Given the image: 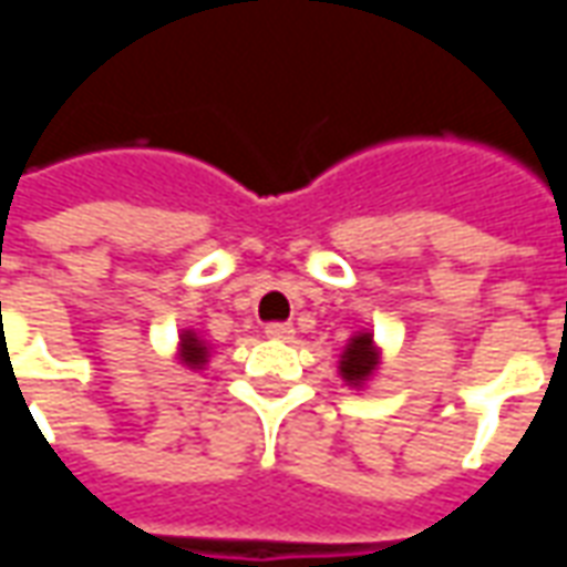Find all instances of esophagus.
I'll return each instance as SVG.
<instances>
[{"label": "esophagus", "instance_id": "esophagus-1", "mask_svg": "<svg viewBox=\"0 0 567 567\" xmlns=\"http://www.w3.org/2000/svg\"><path fill=\"white\" fill-rule=\"evenodd\" d=\"M267 337H270V340H291V337H295V328H291L288 321H270V324H267Z\"/></svg>", "mask_w": 567, "mask_h": 567}]
</instances>
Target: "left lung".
<instances>
[{
  "label": "left lung",
  "mask_w": 567,
  "mask_h": 567,
  "mask_svg": "<svg viewBox=\"0 0 567 567\" xmlns=\"http://www.w3.org/2000/svg\"><path fill=\"white\" fill-rule=\"evenodd\" d=\"M377 368V352H373V340L370 333H361L352 343L346 346L343 361H340V373H343L349 382L368 380L370 373Z\"/></svg>",
  "instance_id": "1"
}]
</instances>
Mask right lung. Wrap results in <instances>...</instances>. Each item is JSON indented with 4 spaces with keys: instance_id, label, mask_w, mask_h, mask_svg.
<instances>
[{
    "instance_id": "obj_1",
    "label": "right lung",
    "mask_w": 567,
    "mask_h": 567,
    "mask_svg": "<svg viewBox=\"0 0 567 567\" xmlns=\"http://www.w3.org/2000/svg\"><path fill=\"white\" fill-rule=\"evenodd\" d=\"M182 349H185V361L190 368H199L203 364V358H206V346L199 343L194 333H185L182 337Z\"/></svg>"
}]
</instances>
